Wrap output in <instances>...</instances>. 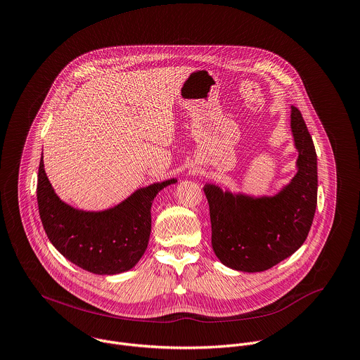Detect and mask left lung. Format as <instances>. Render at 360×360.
<instances>
[{
	"mask_svg": "<svg viewBox=\"0 0 360 360\" xmlns=\"http://www.w3.org/2000/svg\"><path fill=\"white\" fill-rule=\"evenodd\" d=\"M298 172L278 195L250 198L203 188L212 223V248L227 267L256 273L297 252L309 233L318 192L316 153L301 111L291 107Z\"/></svg>",
	"mask_w": 360,
	"mask_h": 360,
	"instance_id": "obj_1",
	"label": "left lung"
}]
</instances>
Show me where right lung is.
I'll list each match as a JSON object with an SVG mask.
<instances>
[{"label": "right lung", "instance_id": "obj_1", "mask_svg": "<svg viewBox=\"0 0 360 360\" xmlns=\"http://www.w3.org/2000/svg\"><path fill=\"white\" fill-rule=\"evenodd\" d=\"M174 182L169 179L139 189L104 212H82L56 196L41 158L37 184L39 216L51 243L63 257L94 274H118L133 269L147 250L153 200Z\"/></svg>", "mask_w": 360, "mask_h": 360}]
</instances>
